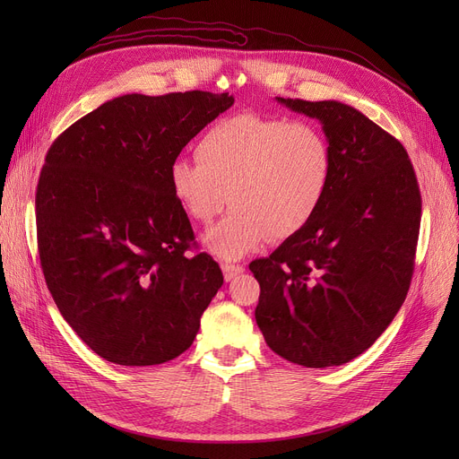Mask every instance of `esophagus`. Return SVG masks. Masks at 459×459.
I'll list each match as a JSON object with an SVG mask.
<instances>
[{
	"instance_id": "34e87169",
	"label": "esophagus",
	"mask_w": 459,
	"mask_h": 459,
	"mask_svg": "<svg viewBox=\"0 0 459 459\" xmlns=\"http://www.w3.org/2000/svg\"><path fill=\"white\" fill-rule=\"evenodd\" d=\"M221 270H223V277H225V281L229 282V281H232L236 275H239V273H244V266H234V264H223L221 266Z\"/></svg>"
}]
</instances>
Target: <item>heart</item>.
<instances>
[{"instance_id": "1", "label": "heart", "mask_w": 459, "mask_h": 459, "mask_svg": "<svg viewBox=\"0 0 459 459\" xmlns=\"http://www.w3.org/2000/svg\"><path fill=\"white\" fill-rule=\"evenodd\" d=\"M197 161L177 160L169 184L189 220L208 225L227 201L234 210L204 236L217 256L236 260L264 239L301 232L320 210L333 177L325 132L305 120L239 113L217 120L195 147Z\"/></svg>"}]
</instances>
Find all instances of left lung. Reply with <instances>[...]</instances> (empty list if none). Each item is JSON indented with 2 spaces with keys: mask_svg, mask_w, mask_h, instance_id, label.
<instances>
[{
  "mask_svg": "<svg viewBox=\"0 0 459 459\" xmlns=\"http://www.w3.org/2000/svg\"><path fill=\"white\" fill-rule=\"evenodd\" d=\"M318 118L333 177L312 221L249 264L266 344L307 368L341 367L367 351L400 310L413 275L420 191L402 143L359 109L275 99Z\"/></svg>",
  "mask_w": 459,
  "mask_h": 459,
  "instance_id": "1",
  "label": "left lung"
}]
</instances>
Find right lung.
I'll return each mask as SVG.
<instances>
[{"mask_svg": "<svg viewBox=\"0 0 459 459\" xmlns=\"http://www.w3.org/2000/svg\"><path fill=\"white\" fill-rule=\"evenodd\" d=\"M234 104L229 92L123 94L66 128L37 186V239L59 312L102 359L161 365L184 353L223 284L169 184L180 151Z\"/></svg>", "mask_w": 459, "mask_h": 459, "instance_id": "right-lung-1", "label": "right lung"}]
</instances>
